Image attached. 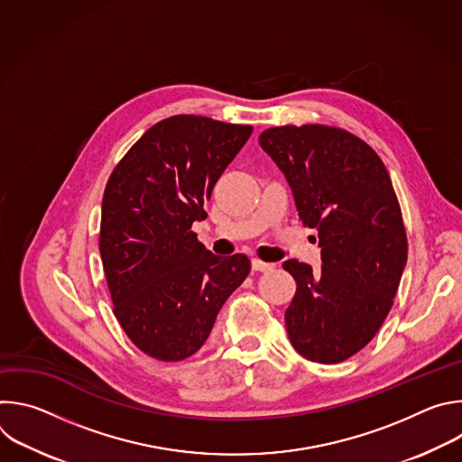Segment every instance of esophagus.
<instances>
[{
  "label": "esophagus",
  "mask_w": 462,
  "mask_h": 462,
  "mask_svg": "<svg viewBox=\"0 0 462 462\" xmlns=\"http://www.w3.org/2000/svg\"><path fill=\"white\" fill-rule=\"evenodd\" d=\"M273 269H274L273 263H265V261H261L257 257L252 259V271H255V273H267V271H273Z\"/></svg>",
  "instance_id": "34e87169"
}]
</instances>
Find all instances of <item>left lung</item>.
Wrapping results in <instances>:
<instances>
[{"label":"left lung","instance_id":"8db88e82","mask_svg":"<svg viewBox=\"0 0 462 462\" xmlns=\"http://www.w3.org/2000/svg\"><path fill=\"white\" fill-rule=\"evenodd\" d=\"M259 144L285 173L298 216L321 248L318 273L283 263L296 282L285 310L289 340L310 362H344L378 333L406 267L397 193L374 150L342 127L276 125Z\"/></svg>","mask_w":462,"mask_h":462}]
</instances>
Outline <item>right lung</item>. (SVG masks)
<instances>
[{
  "label": "right lung",
  "instance_id": "add662e5",
  "mask_svg": "<svg viewBox=\"0 0 462 462\" xmlns=\"http://www.w3.org/2000/svg\"><path fill=\"white\" fill-rule=\"evenodd\" d=\"M252 125L175 115L152 125L111 171L98 248L113 312L161 362L207 342L217 312L250 273L245 254H212L191 230Z\"/></svg>",
  "mask_w": 462,
  "mask_h": 462
}]
</instances>
